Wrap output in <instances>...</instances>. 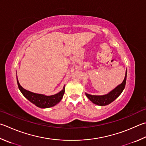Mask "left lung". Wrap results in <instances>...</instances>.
I'll use <instances>...</instances> for the list:
<instances>
[{
  "instance_id": "left-lung-1",
  "label": "left lung",
  "mask_w": 146,
  "mask_h": 146,
  "mask_svg": "<svg viewBox=\"0 0 146 146\" xmlns=\"http://www.w3.org/2000/svg\"><path fill=\"white\" fill-rule=\"evenodd\" d=\"M126 75L125 77L123 82L119 85L117 87L112 90V91L110 92L109 93L105 95H103V96H94V95H91L88 94H86L87 97L91 101V102L94 103V104L100 105V106H105L107 105L110 103L113 102L121 94V92L125 87L126 85Z\"/></svg>"
}]
</instances>
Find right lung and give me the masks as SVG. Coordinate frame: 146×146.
<instances>
[{
	"instance_id": "right-lung-1",
	"label": "right lung",
	"mask_w": 146,
	"mask_h": 146,
	"mask_svg": "<svg viewBox=\"0 0 146 146\" xmlns=\"http://www.w3.org/2000/svg\"><path fill=\"white\" fill-rule=\"evenodd\" d=\"M17 79L18 88H19L22 94L29 101H30L31 103H33V104L39 108H46L54 107L58 103H59L64 94V87L62 91H60L59 93L55 95H52V96H45V95L40 94L34 93V92H30L27 90L23 89L20 85L17 78Z\"/></svg>"
}]
</instances>
